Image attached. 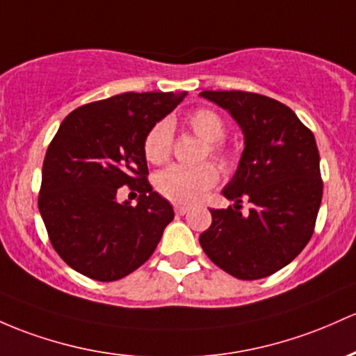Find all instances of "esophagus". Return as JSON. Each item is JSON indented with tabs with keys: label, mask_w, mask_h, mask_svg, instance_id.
Here are the masks:
<instances>
[{
	"label": "esophagus",
	"mask_w": 356,
	"mask_h": 356,
	"mask_svg": "<svg viewBox=\"0 0 356 356\" xmlns=\"http://www.w3.org/2000/svg\"><path fill=\"white\" fill-rule=\"evenodd\" d=\"M174 211H175V214H179V216H184L187 211H189V206L175 204V206H174Z\"/></svg>",
	"instance_id": "34e87169"
}]
</instances>
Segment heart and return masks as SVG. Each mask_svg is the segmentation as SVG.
Segmentation results:
<instances>
[{
  "instance_id": "obj_1",
  "label": "heart",
  "mask_w": 356,
  "mask_h": 356,
  "mask_svg": "<svg viewBox=\"0 0 356 356\" xmlns=\"http://www.w3.org/2000/svg\"><path fill=\"white\" fill-rule=\"evenodd\" d=\"M187 124L199 138L206 142V152L209 157L225 170H232L235 165V155L222 143L226 136V123L216 111L209 108L196 109L187 116ZM172 152V124L169 120H160L148 130L143 142V154L150 163H163ZM216 167L204 162L199 165H170L155 177V189L163 197L174 202L197 201L206 191L218 182Z\"/></svg>"
}]
</instances>
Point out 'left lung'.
Returning a JSON list of instances; mask_svg holds the SVG:
<instances>
[{
    "label": "left lung",
    "instance_id": "left-lung-1",
    "mask_svg": "<svg viewBox=\"0 0 356 356\" xmlns=\"http://www.w3.org/2000/svg\"><path fill=\"white\" fill-rule=\"evenodd\" d=\"M229 113L245 135L236 174L222 189L235 204L211 209L199 243L213 264L241 280L279 272L314 233L323 197L314 135L286 104L247 91H202ZM254 208L241 214V201Z\"/></svg>",
    "mask_w": 356,
    "mask_h": 356
}]
</instances>
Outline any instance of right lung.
Segmentation results:
<instances>
[{"label":"right lung","instance_id":"add662e5","mask_svg":"<svg viewBox=\"0 0 356 356\" xmlns=\"http://www.w3.org/2000/svg\"><path fill=\"white\" fill-rule=\"evenodd\" d=\"M187 92H123L74 109L58 127L42 167L38 209L62 260L89 279L113 282L150 259L174 220L148 182L143 142ZM128 185L136 207L118 203Z\"/></svg>","mask_w":356,"mask_h":356}]
</instances>
